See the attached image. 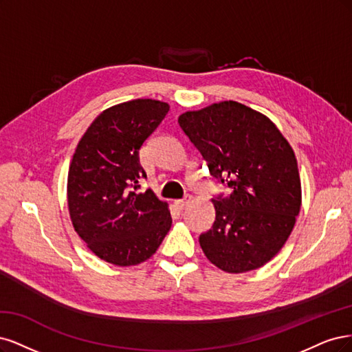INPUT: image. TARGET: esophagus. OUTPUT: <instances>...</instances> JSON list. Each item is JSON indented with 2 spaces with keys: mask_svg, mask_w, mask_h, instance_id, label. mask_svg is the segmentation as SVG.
<instances>
[{
  "mask_svg": "<svg viewBox=\"0 0 352 352\" xmlns=\"http://www.w3.org/2000/svg\"><path fill=\"white\" fill-rule=\"evenodd\" d=\"M188 201H190V196H186V197H183V199L177 200L175 205H177V208H178L179 210H183V209L188 205Z\"/></svg>",
  "mask_w": 352,
  "mask_h": 352,
  "instance_id": "obj_1",
  "label": "esophagus"
}]
</instances>
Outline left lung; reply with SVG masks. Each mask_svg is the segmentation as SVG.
<instances>
[{
    "instance_id": "obj_1",
    "label": "left lung",
    "mask_w": 352,
    "mask_h": 352,
    "mask_svg": "<svg viewBox=\"0 0 352 352\" xmlns=\"http://www.w3.org/2000/svg\"><path fill=\"white\" fill-rule=\"evenodd\" d=\"M214 183V222L200 234L203 253L219 269L241 274L267 263L285 244L301 206L296 155L276 126L234 100L179 116Z\"/></svg>"
}]
</instances>
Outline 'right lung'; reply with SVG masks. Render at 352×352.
Instances as JSON below:
<instances>
[{
  "mask_svg": "<svg viewBox=\"0 0 352 352\" xmlns=\"http://www.w3.org/2000/svg\"><path fill=\"white\" fill-rule=\"evenodd\" d=\"M165 102L134 99L112 107L90 124L69 169L70 217L76 232L98 257L117 266L139 265L161 245L171 213L146 178L139 151L168 114Z\"/></svg>",
  "mask_w": 352,
  "mask_h": 352,
  "instance_id": "add662e5",
  "label": "right lung"
}]
</instances>
